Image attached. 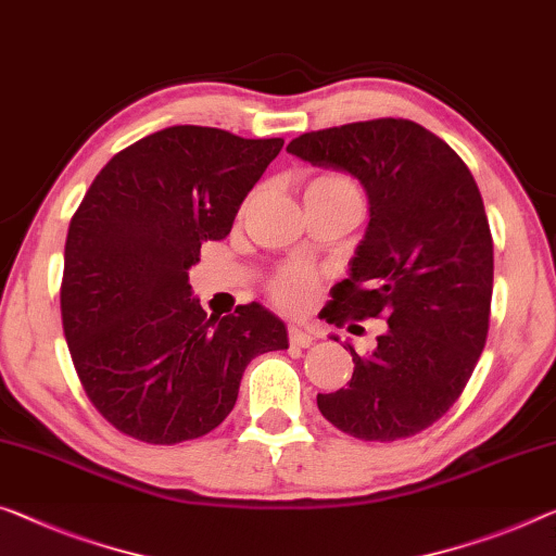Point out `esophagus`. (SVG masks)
I'll list each match as a JSON object with an SVG mask.
<instances>
[{
    "label": "esophagus",
    "mask_w": 556,
    "mask_h": 556,
    "mask_svg": "<svg viewBox=\"0 0 556 556\" xmlns=\"http://www.w3.org/2000/svg\"><path fill=\"white\" fill-rule=\"evenodd\" d=\"M288 340H290V345L311 348L315 343V332L311 328H303V326H290L288 328Z\"/></svg>",
    "instance_id": "esophagus-1"
}]
</instances>
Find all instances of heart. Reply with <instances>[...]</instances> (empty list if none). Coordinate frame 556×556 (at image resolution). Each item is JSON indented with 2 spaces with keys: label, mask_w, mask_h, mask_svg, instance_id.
<instances>
[{
  "label": "heart",
  "mask_w": 556,
  "mask_h": 556,
  "mask_svg": "<svg viewBox=\"0 0 556 556\" xmlns=\"http://www.w3.org/2000/svg\"><path fill=\"white\" fill-rule=\"evenodd\" d=\"M305 195H326V199H357V186L343 174H323L307 184ZM320 293V276L305 263H286L268 280V295L280 311L303 313Z\"/></svg>",
  "instance_id": "heart-1"
}]
</instances>
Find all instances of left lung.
I'll list each match as a JSON object with an SVG mask.
<instances>
[{
  "mask_svg": "<svg viewBox=\"0 0 556 556\" xmlns=\"http://www.w3.org/2000/svg\"><path fill=\"white\" fill-rule=\"evenodd\" d=\"M288 153L348 170L370 203L350 276L330 290L323 318L348 330L388 323L370 353L345 345L353 378L318 395V409L357 440L413 438L457 403L486 343L494 253L480 189L440 136L407 118L301 134Z\"/></svg>",
  "mask_w": 556,
  "mask_h": 556,
  "instance_id": "obj_1",
  "label": "left lung"
}]
</instances>
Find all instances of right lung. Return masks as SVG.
Instances as JSON below:
<instances>
[{"instance_id":"right-lung-1","label":"right lung","mask_w":556,"mask_h":556,"mask_svg":"<svg viewBox=\"0 0 556 556\" xmlns=\"http://www.w3.org/2000/svg\"><path fill=\"white\" fill-rule=\"evenodd\" d=\"M283 139L170 126L118 151L72 216L62 326L84 392L118 432L149 445L226 420L255 355L288 348L258 303L206 315L189 268L220 241Z\"/></svg>"}]
</instances>
